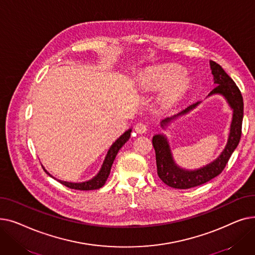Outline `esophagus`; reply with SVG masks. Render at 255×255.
<instances>
[{
  "label": "esophagus",
  "instance_id": "obj_1",
  "mask_svg": "<svg viewBox=\"0 0 255 255\" xmlns=\"http://www.w3.org/2000/svg\"><path fill=\"white\" fill-rule=\"evenodd\" d=\"M148 125L146 124H143V123H138L136 124L135 126V131L137 133H139V134H143V133H145L146 131H148Z\"/></svg>",
  "mask_w": 255,
  "mask_h": 255
}]
</instances>
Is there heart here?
Instances as JSON below:
<instances>
[{
  "instance_id": "b5f03b06",
  "label": "heart",
  "mask_w": 255,
  "mask_h": 255,
  "mask_svg": "<svg viewBox=\"0 0 255 255\" xmlns=\"http://www.w3.org/2000/svg\"><path fill=\"white\" fill-rule=\"evenodd\" d=\"M141 86L149 91L164 89L161 99L164 103L175 102L184 89L183 70L179 67H158L145 72L141 78Z\"/></svg>"
}]
</instances>
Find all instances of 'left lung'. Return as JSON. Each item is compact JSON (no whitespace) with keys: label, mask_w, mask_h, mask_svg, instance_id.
I'll use <instances>...</instances> for the list:
<instances>
[{"label":"left lung","mask_w":255,"mask_h":255,"mask_svg":"<svg viewBox=\"0 0 255 255\" xmlns=\"http://www.w3.org/2000/svg\"><path fill=\"white\" fill-rule=\"evenodd\" d=\"M210 64L212 74L214 75V80H215V84L217 85L211 91L210 95H212V94H221L227 99L232 109L234 110L229 141H227L222 154L215 161L200 169L188 171L179 168L173 162L166 138L160 134L155 135L152 139V143L156 154L157 175L164 184L171 187V188L189 189L192 188V187L203 185L220 175L222 170L225 168L227 162H229L235 149L238 146L241 134H242V122L244 115V102L242 94H241V91L237 87L236 83L222 69V67L219 64L214 61H211ZM197 104L198 102L188 106L177 116L163 120L161 125H167V123H169L172 119H175V117L188 113L190 110L194 109Z\"/></svg>","instance_id":"left-lung-1"}]
</instances>
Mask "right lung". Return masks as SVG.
Returning <instances> with one entry per match:
<instances>
[{
    "label": "right lung",
    "instance_id": "obj_1",
    "mask_svg": "<svg viewBox=\"0 0 255 255\" xmlns=\"http://www.w3.org/2000/svg\"><path fill=\"white\" fill-rule=\"evenodd\" d=\"M130 133H131V130H128L126 131L123 135H121L114 143L113 145L111 146V149L109 151V153H107L106 157H105V160L103 162V165L99 171L98 175L88 181V182H84V183H69V182H64V181H59L61 184H63L64 186L68 187V188L70 189H75V190H84V191H87V190H95V189H99L101 188V187L105 184L107 178H109L110 176V172H111V169H112V165L114 163V160L119 152V150L122 148V146L125 144V142L129 139L130 137ZM46 171V170H45ZM47 172V171H46ZM48 173V172H47ZM49 175V173H48ZM50 176V175H49Z\"/></svg>",
    "mask_w": 255,
    "mask_h": 255
}]
</instances>
